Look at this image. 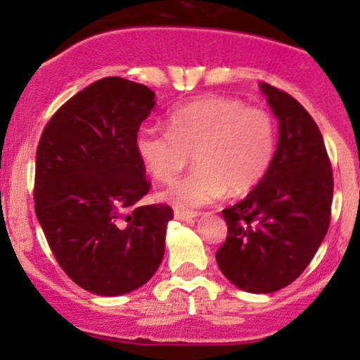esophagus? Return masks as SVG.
Masks as SVG:
<instances>
[{"label":"esophagus","mask_w":360,"mask_h":360,"mask_svg":"<svg viewBox=\"0 0 360 360\" xmlns=\"http://www.w3.org/2000/svg\"><path fill=\"white\" fill-rule=\"evenodd\" d=\"M197 216L198 212H193V210H181V209L174 210V217H176L177 221H191Z\"/></svg>","instance_id":"obj_1"}]
</instances>
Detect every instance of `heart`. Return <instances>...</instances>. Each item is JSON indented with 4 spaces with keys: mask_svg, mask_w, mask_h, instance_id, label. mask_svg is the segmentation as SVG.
Returning a JSON list of instances; mask_svg holds the SVG:
<instances>
[{
    "mask_svg": "<svg viewBox=\"0 0 360 360\" xmlns=\"http://www.w3.org/2000/svg\"><path fill=\"white\" fill-rule=\"evenodd\" d=\"M137 158L158 183L169 184L190 163L197 169L163 193L181 210L224 197L248 193L270 170L277 148L274 118L230 97L207 96L176 108L169 130L143 127L137 132Z\"/></svg>",
    "mask_w": 360,
    "mask_h": 360,
    "instance_id": "obj_1",
    "label": "heart"
}]
</instances>
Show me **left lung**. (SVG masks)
<instances>
[{
	"label": "left lung",
	"instance_id": "1",
	"mask_svg": "<svg viewBox=\"0 0 360 360\" xmlns=\"http://www.w3.org/2000/svg\"><path fill=\"white\" fill-rule=\"evenodd\" d=\"M259 89L278 120L277 150L261 183L223 210L228 237L216 261L238 289L268 294L296 281L321 248L331 219L333 170L308 111L268 83Z\"/></svg>",
	"mask_w": 360,
	"mask_h": 360
}]
</instances>
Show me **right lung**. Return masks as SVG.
Masks as SVG:
<instances>
[{
  "label": "right lung",
  "mask_w": 360,
  "mask_h": 360,
  "mask_svg": "<svg viewBox=\"0 0 360 360\" xmlns=\"http://www.w3.org/2000/svg\"><path fill=\"white\" fill-rule=\"evenodd\" d=\"M155 92L110 76L72 96L36 151V217L60 268L97 296L146 284L162 263L169 205H141L150 191L137 158L139 125Z\"/></svg>",
  "instance_id": "1"
}]
</instances>
